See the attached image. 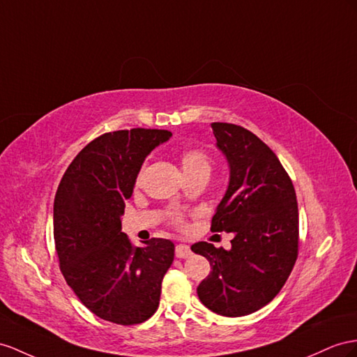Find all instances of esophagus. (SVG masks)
<instances>
[{"instance_id": "esophagus-1", "label": "esophagus", "mask_w": 357, "mask_h": 357, "mask_svg": "<svg viewBox=\"0 0 357 357\" xmlns=\"http://www.w3.org/2000/svg\"><path fill=\"white\" fill-rule=\"evenodd\" d=\"M191 255V250L187 244H178L175 248V257L179 258V259H184V258H188Z\"/></svg>"}]
</instances>
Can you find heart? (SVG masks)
<instances>
[{
	"mask_svg": "<svg viewBox=\"0 0 357 357\" xmlns=\"http://www.w3.org/2000/svg\"><path fill=\"white\" fill-rule=\"evenodd\" d=\"M181 164L185 175H190V173H196V172L211 170V160H209L208 153L204 149H199V148H188L182 151ZM167 217L173 225L176 226L184 225V214H182L179 208L167 209Z\"/></svg>",
	"mask_w": 357,
	"mask_h": 357,
	"instance_id": "1",
	"label": "heart"
}]
</instances>
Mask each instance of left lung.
<instances>
[{"label":"left lung","mask_w":357,"mask_h":357,"mask_svg":"<svg viewBox=\"0 0 357 357\" xmlns=\"http://www.w3.org/2000/svg\"><path fill=\"white\" fill-rule=\"evenodd\" d=\"M213 132L229 162L226 195L213 232H232V249L200 241L213 271L197 287L200 301L223 317H244L268 305L285 285L298 255V208L292 181L259 137L234 123L214 122Z\"/></svg>","instance_id":"8db88e82"}]
</instances>
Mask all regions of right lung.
Here are the masks:
<instances>
[{
	"label": "right lung",
	"instance_id": "1",
	"mask_svg": "<svg viewBox=\"0 0 357 357\" xmlns=\"http://www.w3.org/2000/svg\"><path fill=\"white\" fill-rule=\"evenodd\" d=\"M170 135L146 128L99 135L69 164L57 188L54 241L61 274L105 321L140 324L158 309L175 244L151 238L135 248L121 232V217L144 158Z\"/></svg>",
	"mask_w": 357,
	"mask_h": 357
}]
</instances>
